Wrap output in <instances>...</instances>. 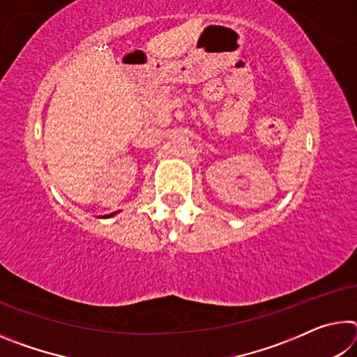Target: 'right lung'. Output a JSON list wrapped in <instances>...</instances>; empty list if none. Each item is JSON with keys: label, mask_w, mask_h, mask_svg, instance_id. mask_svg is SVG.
Returning <instances> with one entry per match:
<instances>
[{"label": "right lung", "mask_w": 357, "mask_h": 357, "mask_svg": "<svg viewBox=\"0 0 357 357\" xmlns=\"http://www.w3.org/2000/svg\"><path fill=\"white\" fill-rule=\"evenodd\" d=\"M110 215H113V214H110ZM110 215H108V217H110ZM104 217H107V215H104Z\"/></svg>", "instance_id": "add662e5"}]
</instances>
